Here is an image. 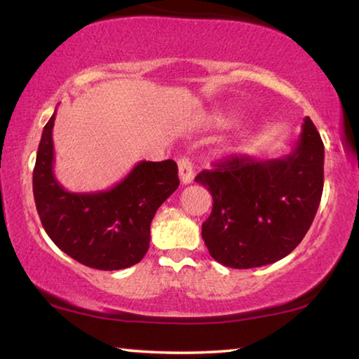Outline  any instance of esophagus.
I'll list each match as a JSON object with an SVG mask.
<instances>
[{
    "mask_svg": "<svg viewBox=\"0 0 359 359\" xmlns=\"http://www.w3.org/2000/svg\"><path fill=\"white\" fill-rule=\"evenodd\" d=\"M177 165H179V175H180L182 184H185V185L191 184L193 177H194V171H193L191 161L188 160L187 156H182V158H179Z\"/></svg>",
    "mask_w": 359,
    "mask_h": 359,
    "instance_id": "1",
    "label": "esophagus"
}]
</instances>
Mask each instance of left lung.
Listing matches in <instances>:
<instances>
[{
  "label": "left lung",
  "mask_w": 359,
  "mask_h": 359,
  "mask_svg": "<svg viewBox=\"0 0 359 359\" xmlns=\"http://www.w3.org/2000/svg\"><path fill=\"white\" fill-rule=\"evenodd\" d=\"M325 145L306 117L288 155H234L201 171L214 204L203 223L210 257L233 269H250L282 259L311 228L323 193Z\"/></svg>",
  "instance_id": "1"
}]
</instances>
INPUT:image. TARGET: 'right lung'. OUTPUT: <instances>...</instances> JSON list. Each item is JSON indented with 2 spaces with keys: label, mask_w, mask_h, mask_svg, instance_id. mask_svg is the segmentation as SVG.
Listing matches in <instances>:
<instances>
[{
  "label": "right lung",
  "mask_w": 359,
  "mask_h": 359,
  "mask_svg": "<svg viewBox=\"0 0 359 359\" xmlns=\"http://www.w3.org/2000/svg\"><path fill=\"white\" fill-rule=\"evenodd\" d=\"M42 131L33 171L36 209L48 238L72 259L100 271L135 266L150 245V223L177 190L175 161H141L109 190L72 193L53 174L52 130Z\"/></svg>",
  "instance_id": "1"
}]
</instances>
